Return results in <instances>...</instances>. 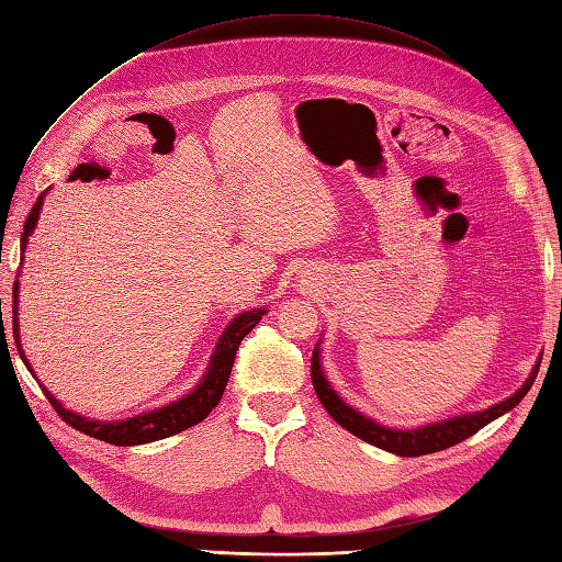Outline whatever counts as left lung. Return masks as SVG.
Here are the masks:
<instances>
[{"instance_id":"1","label":"left lung","mask_w":562,"mask_h":562,"mask_svg":"<svg viewBox=\"0 0 562 562\" xmlns=\"http://www.w3.org/2000/svg\"><path fill=\"white\" fill-rule=\"evenodd\" d=\"M536 372H539V366L531 370V378L525 384H521V390L517 394L505 398V402H501V404L481 411V414L457 416V418L435 423V426H426V428H416V430H392V428L378 426L375 420L360 416L356 408L344 404L341 398L336 396V392L331 390L329 382L324 380V375H322L319 348H315L313 360H310V375H313L317 398L322 402V406L327 408V414L336 423H339L341 428H346L348 432H353L356 438L375 445V447H380V450L394 452L398 457H420V454L440 452V450H447V447H452L461 440L471 438L473 432H479L483 426H488L491 420H495L497 416H503L505 411L515 408L521 402V398L527 396V392L531 390V384L536 380Z\"/></svg>"}]
</instances>
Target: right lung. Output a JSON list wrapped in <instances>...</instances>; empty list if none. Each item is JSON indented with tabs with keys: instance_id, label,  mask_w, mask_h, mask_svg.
Returning a JSON list of instances; mask_svg holds the SVG:
<instances>
[{
	"instance_id": "add662e5",
	"label": "right lung",
	"mask_w": 562,
	"mask_h": 562,
	"mask_svg": "<svg viewBox=\"0 0 562 562\" xmlns=\"http://www.w3.org/2000/svg\"><path fill=\"white\" fill-rule=\"evenodd\" d=\"M41 206H43V194L37 196V202L33 204L26 223H23L21 252L26 249L29 235L35 228V221H37V214H41ZM16 295H19V281H14V297ZM14 307H16V301H14ZM14 313H16V310H14ZM261 315H265V310H249V313H243V315L235 317L228 324V329L223 331V336H221V341L216 346L214 358H211V366H209V372H206V378L202 380V384H199L192 394H187L184 398H180V402L164 406L158 411H148V414H142L136 418H127V420H117V423L89 420V418H83L79 414H71V411H67V408H61L57 398L49 394L45 386H43V392L49 398V404H53V408L57 411L61 420L69 423L71 428L91 435V438H95V440L120 445V447H130V445H144V442L170 438V435H178L187 428L196 426V423H202L211 414V408L218 406L223 390H226V384H228L231 370H233V363H235V353H238L240 341L245 339L249 331L255 329V324H259ZM14 339H16V346H19V353L23 358L21 344H19V322H16V317H14ZM23 363H26V368H29L26 358H23Z\"/></svg>"
}]
</instances>
